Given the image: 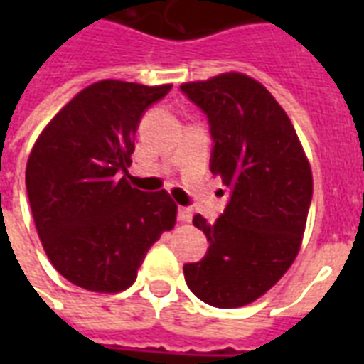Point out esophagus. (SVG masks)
Returning a JSON list of instances; mask_svg holds the SVG:
<instances>
[{
    "instance_id": "1",
    "label": "esophagus",
    "mask_w": 364,
    "mask_h": 364,
    "mask_svg": "<svg viewBox=\"0 0 364 364\" xmlns=\"http://www.w3.org/2000/svg\"><path fill=\"white\" fill-rule=\"evenodd\" d=\"M177 219L181 223H188L193 219V210L191 208H179L177 210Z\"/></svg>"
}]
</instances>
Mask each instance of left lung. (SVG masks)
Segmentation results:
<instances>
[{
  "label": "left lung",
  "instance_id": "left-lung-1",
  "mask_svg": "<svg viewBox=\"0 0 364 364\" xmlns=\"http://www.w3.org/2000/svg\"><path fill=\"white\" fill-rule=\"evenodd\" d=\"M181 92L208 117L210 170L230 188L215 223L194 215L210 247L183 266L205 304L240 308L279 282L293 264L311 204V170L293 124L260 82L242 73L185 82Z\"/></svg>",
  "mask_w": 364,
  "mask_h": 364
}]
</instances>
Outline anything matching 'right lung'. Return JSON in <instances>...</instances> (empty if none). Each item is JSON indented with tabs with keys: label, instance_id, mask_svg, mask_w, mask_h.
Masks as SVG:
<instances>
[{
	"label": "right lung",
	"instance_id": "1",
	"mask_svg": "<svg viewBox=\"0 0 364 364\" xmlns=\"http://www.w3.org/2000/svg\"><path fill=\"white\" fill-rule=\"evenodd\" d=\"M171 85L94 82L43 130L26 166L37 234L53 266L79 287L119 293L160 234L176 225L166 191L128 185L134 137L145 111Z\"/></svg>",
	"mask_w": 364,
	"mask_h": 364
}]
</instances>
